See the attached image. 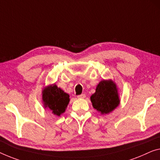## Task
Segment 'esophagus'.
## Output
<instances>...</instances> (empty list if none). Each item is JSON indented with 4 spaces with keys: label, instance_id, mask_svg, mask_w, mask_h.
Returning <instances> with one entry per match:
<instances>
[{
    "label": "esophagus",
    "instance_id": "1",
    "mask_svg": "<svg viewBox=\"0 0 160 160\" xmlns=\"http://www.w3.org/2000/svg\"><path fill=\"white\" fill-rule=\"evenodd\" d=\"M78 98H80V99L85 98V94H81L80 95H78Z\"/></svg>",
    "mask_w": 160,
    "mask_h": 160
}]
</instances>
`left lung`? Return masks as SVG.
Listing matches in <instances>:
<instances>
[{
	"label": "left lung",
	"mask_w": 160,
	"mask_h": 160,
	"mask_svg": "<svg viewBox=\"0 0 160 160\" xmlns=\"http://www.w3.org/2000/svg\"><path fill=\"white\" fill-rule=\"evenodd\" d=\"M90 101L92 107L102 115L111 113L120 104L116 82L111 79L101 80L96 86L95 93L90 96Z\"/></svg>",
	"instance_id": "obj_1"
}]
</instances>
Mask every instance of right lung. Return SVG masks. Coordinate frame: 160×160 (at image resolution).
<instances>
[{"label": "right lung", "instance_id": "add662e5", "mask_svg": "<svg viewBox=\"0 0 160 160\" xmlns=\"http://www.w3.org/2000/svg\"><path fill=\"white\" fill-rule=\"evenodd\" d=\"M42 103L54 115L59 116L65 113L70 102V95L54 83L42 89Z\"/></svg>", "mask_w": 160, "mask_h": 160}]
</instances>
